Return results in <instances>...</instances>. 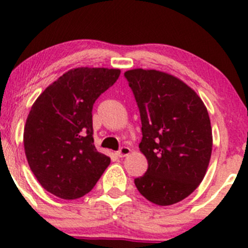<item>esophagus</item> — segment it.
<instances>
[{
    "label": "esophagus",
    "mask_w": 248,
    "mask_h": 248,
    "mask_svg": "<svg viewBox=\"0 0 248 248\" xmlns=\"http://www.w3.org/2000/svg\"><path fill=\"white\" fill-rule=\"evenodd\" d=\"M129 153H131V149H129L128 147H121L116 154H117V156H120V158H124V156L128 155Z\"/></svg>",
    "instance_id": "34e87169"
}]
</instances>
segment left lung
Masks as SVG:
<instances>
[{
    "instance_id": "obj_1",
    "label": "left lung",
    "mask_w": 248,
    "mask_h": 248,
    "mask_svg": "<svg viewBox=\"0 0 248 248\" xmlns=\"http://www.w3.org/2000/svg\"><path fill=\"white\" fill-rule=\"evenodd\" d=\"M124 77L140 108V148L148 160L136 187L158 205L180 202L202 182L212 155L207 108L193 89L164 72L137 68Z\"/></svg>"
}]
</instances>
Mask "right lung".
Here are the masks:
<instances>
[{
  "instance_id": "right-lung-1",
  "label": "right lung",
  "mask_w": 248,
  "mask_h": 248,
  "mask_svg": "<svg viewBox=\"0 0 248 248\" xmlns=\"http://www.w3.org/2000/svg\"><path fill=\"white\" fill-rule=\"evenodd\" d=\"M120 73L108 68L71 69L31 106L24 127L25 155L36 180L56 197H83L110 164L94 145L92 111Z\"/></svg>"
}]
</instances>
